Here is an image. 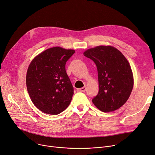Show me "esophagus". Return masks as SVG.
Instances as JSON below:
<instances>
[{"label": "esophagus", "instance_id": "obj_1", "mask_svg": "<svg viewBox=\"0 0 155 155\" xmlns=\"http://www.w3.org/2000/svg\"><path fill=\"white\" fill-rule=\"evenodd\" d=\"M85 90H86V87L85 86H84V87H82V88L77 89V91H80V92H85Z\"/></svg>", "mask_w": 155, "mask_h": 155}]
</instances>
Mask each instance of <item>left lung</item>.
Instances as JSON below:
<instances>
[{
	"label": "left lung",
	"mask_w": 155,
	"mask_h": 155,
	"mask_svg": "<svg viewBox=\"0 0 155 155\" xmlns=\"http://www.w3.org/2000/svg\"><path fill=\"white\" fill-rule=\"evenodd\" d=\"M84 56L95 64L99 91L92 102L104 112L115 111L128 100L133 87V73L128 60L111 46H98L87 50Z\"/></svg>",
	"instance_id": "left-lung-1"
}]
</instances>
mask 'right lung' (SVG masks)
<instances>
[{
    "instance_id": "right-lung-1",
    "label": "right lung",
    "mask_w": 155,
    "mask_h": 155,
    "mask_svg": "<svg viewBox=\"0 0 155 155\" xmlns=\"http://www.w3.org/2000/svg\"><path fill=\"white\" fill-rule=\"evenodd\" d=\"M75 52L58 47L50 48L37 55L28 68V95L35 106L47 114L58 115L70 104L74 90L65 65Z\"/></svg>"
}]
</instances>
